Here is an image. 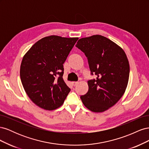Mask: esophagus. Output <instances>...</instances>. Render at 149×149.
<instances>
[{
    "mask_svg": "<svg viewBox=\"0 0 149 149\" xmlns=\"http://www.w3.org/2000/svg\"><path fill=\"white\" fill-rule=\"evenodd\" d=\"M78 83H79L78 81H73V82H71V84H72V85L73 86H75L77 85Z\"/></svg>",
    "mask_w": 149,
    "mask_h": 149,
    "instance_id": "1",
    "label": "esophagus"
}]
</instances>
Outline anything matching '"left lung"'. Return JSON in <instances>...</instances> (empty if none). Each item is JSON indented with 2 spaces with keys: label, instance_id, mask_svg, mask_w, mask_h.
Masks as SVG:
<instances>
[{
  "label": "left lung",
  "instance_id": "left-lung-1",
  "mask_svg": "<svg viewBox=\"0 0 149 149\" xmlns=\"http://www.w3.org/2000/svg\"><path fill=\"white\" fill-rule=\"evenodd\" d=\"M88 60L96 79L88 81V93L81 96L84 106L94 112L109 109L119 101L127 88L129 63L124 49L100 35L80 38L76 44Z\"/></svg>",
  "mask_w": 149,
  "mask_h": 149
}]
</instances>
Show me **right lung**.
Here are the masks:
<instances>
[{
	"instance_id": "obj_1",
	"label": "right lung",
	"mask_w": 149,
	"mask_h": 149,
	"mask_svg": "<svg viewBox=\"0 0 149 149\" xmlns=\"http://www.w3.org/2000/svg\"><path fill=\"white\" fill-rule=\"evenodd\" d=\"M78 40L50 35L38 40L25 54L20 65L21 81L38 107L52 111L64 103L70 88L63 78V63Z\"/></svg>"
}]
</instances>
